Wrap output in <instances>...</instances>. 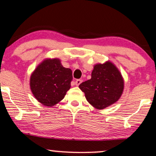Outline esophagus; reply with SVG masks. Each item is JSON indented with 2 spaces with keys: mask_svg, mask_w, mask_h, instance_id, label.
<instances>
[{
  "mask_svg": "<svg viewBox=\"0 0 156 156\" xmlns=\"http://www.w3.org/2000/svg\"><path fill=\"white\" fill-rule=\"evenodd\" d=\"M81 82H82V80L81 79H77L76 81H75V85H76V86H78V85H79V84H81Z\"/></svg>",
  "mask_w": 156,
  "mask_h": 156,
  "instance_id": "1",
  "label": "esophagus"
}]
</instances>
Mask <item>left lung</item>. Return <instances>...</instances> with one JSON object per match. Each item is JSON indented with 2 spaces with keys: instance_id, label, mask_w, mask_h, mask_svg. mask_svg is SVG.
<instances>
[{
  "instance_id": "1",
  "label": "left lung",
  "mask_w": 156,
  "mask_h": 156,
  "mask_svg": "<svg viewBox=\"0 0 156 156\" xmlns=\"http://www.w3.org/2000/svg\"><path fill=\"white\" fill-rule=\"evenodd\" d=\"M79 88L84 92L87 101L95 108L103 109L115 103L124 90V80L119 70L107 61L96 64L91 79L81 83Z\"/></svg>"
}]
</instances>
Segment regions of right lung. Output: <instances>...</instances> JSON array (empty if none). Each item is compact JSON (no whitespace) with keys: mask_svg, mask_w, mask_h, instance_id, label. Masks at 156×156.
Masks as SVG:
<instances>
[{"mask_svg":"<svg viewBox=\"0 0 156 156\" xmlns=\"http://www.w3.org/2000/svg\"><path fill=\"white\" fill-rule=\"evenodd\" d=\"M72 80V70L64 67L59 59L44 60L31 75V90L40 103L52 107L64 98Z\"/></svg>","mask_w":156,"mask_h":156,"instance_id":"1","label":"right lung"}]
</instances>
